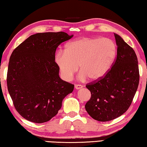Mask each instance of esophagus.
<instances>
[{"instance_id":"1","label":"esophagus","mask_w":147,"mask_h":147,"mask_svg":"<svg viewBox=\"0 0 147 147\" xmlns=\"http://www.w3.org/2000/svg\"><path fill=\"white\" fill-rule=\"evenodd\" d=\"M75 88H76V89L77 90H78V89H81V88H83V86H82V85H81L76 84V85H75Z\"/></svg>"}]
</instances>
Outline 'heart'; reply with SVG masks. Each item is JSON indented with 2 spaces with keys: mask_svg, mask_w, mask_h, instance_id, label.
Returning a JSON list of instances; mask_svg holds the SVG:
<instances>
[{
  "mask_svg": "<svg viewBox=\"0 0 147 147\" xmlns=\"http://www.w3.org/2000/svg\"><path fill=\"white\" fill-rule=\"evenodd\" d=\"M116 53V45L112 39L83 37L67 42L64 51L56 52L55 62L65 80H71L80 66V81L89 78L96 81L110 70Z\"/></svg>",
  "mask_w": 147,
  "mask_h": 147,
  "instance_id": "b5f03b06",
  "label": "heart"
}]
</instances>
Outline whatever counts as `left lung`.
<instances>
[{"instance_id":"8db88e82","label":"left lung","mask_w":147,"mask_h":147,"mask_svg":"<svg viewBox=\"0 0 147 147\" xmlns=\"http://www.w3.org/2000/svg\"><path fill=\"white\" fill-rule=\"evenodd\" d=\"M117 49L116 62L106 76L87 84L91 93L85 110L95 120L108 121L127 111L138 88L139 72L135 51L119 35L114 33Z\"/></svg>"}]
</instances>
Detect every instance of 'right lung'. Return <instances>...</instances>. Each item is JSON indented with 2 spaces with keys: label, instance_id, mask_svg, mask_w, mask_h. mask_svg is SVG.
<instances>
[{
  "label": "right lung",
  "instance_id": "1",
  "mask_svg": "<svg viewBox=\"0 0 147 147\" xmlns=\"http://www.w3.org/2000/svg\"><path fill=\"white\" fill-rule=\"evenodd\" d=\"M65 32L38 33L17 47L7 73L9 94L18 112L27 120L47 122L58 114L74 85L63 81L55 62L57 47L73 37Z\"/></svg>",
  "mask_w": 147,
  "mask_h": 147
}]
</instances>
